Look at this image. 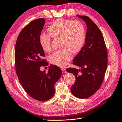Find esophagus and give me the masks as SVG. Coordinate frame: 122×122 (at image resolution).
Listing matches in <instances>:
<instances>
[{
    "mask_svg": "<svg viewBox=\"0 0 122 122\" xmlns=\"http://www.w3.org/2000/svg\"><path fill=\"white\" fill-rule=\"evenodd\" d=\"M62 72H63V74H66V73L67 72V71H66V70L65 69H62Z\"/></svg>",
    "mask_w": 122,
    "mask_h": 122,
    "instance_id": "obj_1",
    "label": "esophagus"
}]
</instances>
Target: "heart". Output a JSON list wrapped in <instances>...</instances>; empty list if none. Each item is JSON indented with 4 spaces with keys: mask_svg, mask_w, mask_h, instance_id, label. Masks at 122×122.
Masks as SVG:
<instances>
[{
    "mask_svg": "<svg viewBox=\"0 0 122 122\" xmlns=\"http://www.w3.org/2000/svg\"><path fill=\"white\" fill-rule=\"evenodd\" d=\"M50 35L42 33L39 37L40 45L45 52L52 51L51 37L61 39V48L49 57L53 65L64 67L72 57V53H77L82 49L86 39V31L83 24L79 21L59 19L48 26Z\"/></svg>",
    "mask_w": 122,
    "mask_h": 122,
    "instance_id": "b5f03b06",
    "label": "heart"
}]
</instances>
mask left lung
<instances>
[{
	"mask_svg": "<svg viewBox=\"0 0 122 122\" xmlns=\"http://www.w3.org/2000/svg\"><path fill=\"white\" fill-rule=\"evenodd\" d=\"M85 21L87 31L85 44L74 58L73 64L81 69L67 68L76 81L71 87L72 94L80 99L92 96L101 86L107 66V53L101 31L87 16L77 15Z\"/></svg>",
	"mask_w": 122,
	"mask_h": 122,
	"instance_id": "1",
	"label": "left lung"
}]
</instances>
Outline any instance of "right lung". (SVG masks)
I'll use <instances>...</instances> for the list:
<instances>
[{
  "label": "right lung",
  "mask_w": 122,
  "mask_h": 122,
  "mask_svg": "<svg viewBox=\"0 0 122 122\" xmlns=\"http://www.w3.org/2000/svg\"><path fill=\"white\" fill-rule=\"evenodd\" d=\"M45 20H34L22 29L15 47V66L18 79L24 90L32 98L40 101L50 100L55 94L54 85L60 78L61 69L50 65L48 72L40 70L47 65L39 37Z\"/></svg>",
  "instance_id": "1"
}]
</instances>
